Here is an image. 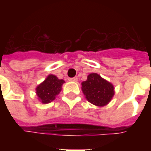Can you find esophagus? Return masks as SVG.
Here are the masks:
<instances>
[{
	"label": "esophagus",
	"instance_id": "esophagus-1",
	"mask_svg": "<svg viewBox=\"0 0 151 151\" xmlns=\"http://www.w3.org/2000/svg\"><path fill=\"white\" fill-rule=\"evenodd\" d=\"M78 78L77 77H74V78H69V81H70V82H78Z\"/></svg>",
	"mask_w": 151,
	"mask_h": 151
}]
</instances>
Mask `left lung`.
Masks as SVG:
<instances>
[{
	"mask_svg": "<svg viewBox=\"0 0 151 151\" xmlns=\"http://www.w3.org/2000/svg\"><path fill=\"white\" fill-rule=\"evenodd\" d=\"M82 90L90 103L96 106H104L114 95V86L97 73H91L82 83Z\"/></svg>",
	"mask_w": 151,
	"mask_h": 151,
	"instance_id": "obj_1",
	"label": "left lung"
}]
</instances>
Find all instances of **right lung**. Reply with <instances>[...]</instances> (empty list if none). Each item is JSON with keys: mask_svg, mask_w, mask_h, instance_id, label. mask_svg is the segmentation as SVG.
<instances>
[{"mask_svg": "<svg viewBox=\"0 0 151 151\" xmlns=\"http://www.w3.org/2000/svg\"><path fill=\"white\" fill-rule=\"evenodd\" d=\"M64 82V80L58 79L55 75L50 74L47 76L44 82L38 86L36 88V94L40 100L43 104H48L53 101L56 95L60 91Z\"/></svg>", "mask_w": 151, "mask_h": 151, "instance_id": "add662e5", "label": "right lung"}]
</instances>
